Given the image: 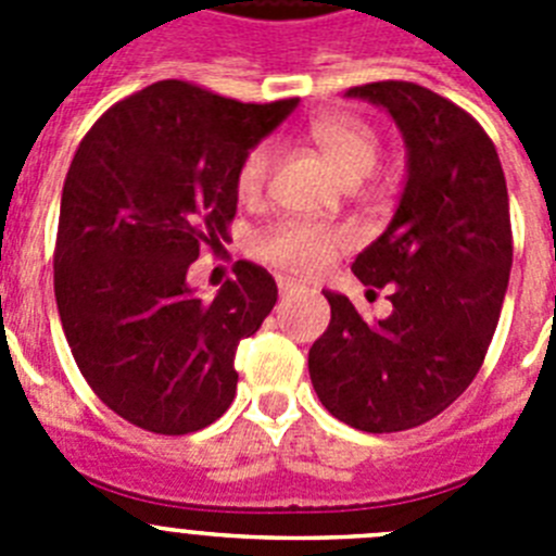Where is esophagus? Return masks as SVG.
I'll return each mask as SVG.
<instances>
[{"instance_id": "1", "label": "esophagus", "mask_w": 556, "mask_h": 556, "mask_svg": "<svg viewBox=\"0 0 556 556\" xmlns=\"http://www.w3.org/2000/svg\"><path fill=\"white\" fill-rule=\"evenodd\" d=\"M278 289H281V294H292L298 292V289H303V283L289 281V278H278Z\"/></svg>"}]
</instances>
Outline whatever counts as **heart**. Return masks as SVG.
<instances>
[{"mask_svg": "<svg viewBox=\"0 0 556 556\" xmlns=\"http://www.w3.org/2000/svg\"><path fill=\"white\" fill-rule=\"evenodd\" d=\"M308 136L317 150L326 155L328 164L345 184H358L376 169L381 159V136L376 127L348 113H326L308 125ZM275 166L273 141H258L244 152L242 164L236 169V194L244 203L262 200L267 191ZM351 244L345 228L308 223V219H281L264 230L255 242V250L275 267L298 275H317Z\"/></svg>", "mask_w": 556, "mask_h": 556, "instance_id": "b5f03b06", "label": "heart"}]
</instances>
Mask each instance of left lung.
<instances>
[{
    "label": "left lung",
    "mask_w": 556,
    "mask_h": 556,
    "mask_svg": "<svg viewBox=\"0 0 556 556\" xmlns=\"http://www.w3.org/2000/svg\"><path fill=\"white\" fill-rule=\"evenodd\" d=\"M348 97L387 108L409 155L395 217L353 262L358 281L390 287L392 314L365 323L326 289L331 323L308 376L337 420L387 434L437 417L476 378L509 283L513 225L498 152L468 111L404 80Z\"/></svg>",
    "instance_id": "1"
}]
</instances>
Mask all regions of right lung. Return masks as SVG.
<instances>
[{"mask_svg":"<svg viewBox=\"0 0 556 556\" xmlns=\"http://www.w3.org/2000/svg\"><path fill=\"white\" fill-rule=\"evenodd\" d=\"M298 100L236 102L161 80L108 108L77 147L61 198L55 301L77 367L102 404L155 434L228 412L236 348L278 301L267 269L236 262L214 301L186 283L228 242L236 169Z\"/></svg>","mask_w":556,"mask_h":556,"instance_id":"add662e5","label":"right lung"}]
</instances>
